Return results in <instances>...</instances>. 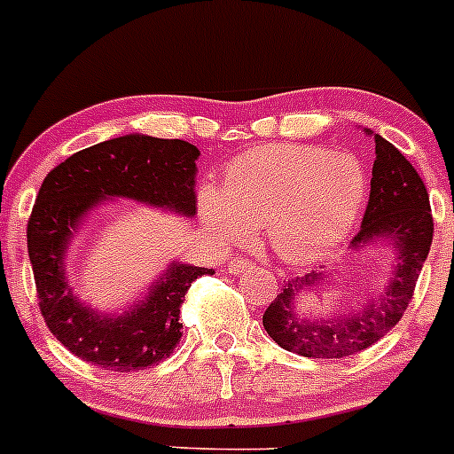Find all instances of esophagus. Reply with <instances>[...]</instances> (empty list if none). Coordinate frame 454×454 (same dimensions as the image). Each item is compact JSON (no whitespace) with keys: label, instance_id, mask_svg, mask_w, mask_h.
<instances>
[{"label":"esophagus","instance_id":"obj_1","mask_svg":"<svg viewBox=\"0 0 454 454\" xmlns=\"http://www.w3.org/2000/svg\"><path fill=\"white\" fill-rule=\"evenodd\" d=\"M228 272H232V275H239V272H246L253 268V263L248 262L246 257H232L231 262H228Z\"/></svg>","mask_w":454,"mask_h":454}]
</instances>
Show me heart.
<instances>
[{
	"instance_id": "1",
	"label": "heart",
	"mask_w": 454,
	"mask_h": 454,
	"mask_svg": "<svg viewBox=\"0 0 454 454\" xmlns=\"http://www.w3.org/2000/svg\"><path fill=\"white\" fill-rule=\"evenodd\" d=\"M366 201L355 157L301 144H272L232 161L222 191H201L206 223L223 241L266 228L277 254L312 262L348 237Z\"/></svg>"
}]
</instances>
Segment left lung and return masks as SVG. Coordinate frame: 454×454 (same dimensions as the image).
Instances as JSON below:
<instances>
[{
    "instance_id": "left-lung-1",
    "label": "left lung",
    "mask_w": 454,
    "mask_h": 454,
    "mask_svg": "<svg viewBox=\"0 0 454 454\" xmlns=\"http://www.w3.org/2000/svg\"><path fill=\"white\" fill-rule=\"evenodd\" d=\"M372 135V133H371ZM375 137L377 160L372 166L371 197L364 213L362 231L353 239L355 246L368 244L377 237L393 239L399 248V262L395 268L388 293L364 308L357 315H341L333 321H303L294 315L293 299L297 286L315 281L319 275L284 286L263 312V328L281 348L301 357L341 359L362 353L377 344L390 328L397 325L411 303L419 279L421 266L433 244V213H430L428 191L411 161L390 142L380 135Z\"/></svg>"
}]
</instances>
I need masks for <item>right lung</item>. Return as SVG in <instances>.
<instances>
[{
  "label": "right lung",
  "mask_w": 454,
  "mask_h": 454,
  "mask_svg": "<svg viewBox=\"0 0 454 454\" xmlns=\"http://www.w3.org/2000/svg\"><path fill=\"white\" fill-rule=\"evenodd\" d=\"M197 157L200 151L182 139L126 135L83 148L46 175L26 228L28 257L43 321L74 357L104 371L130 372L164 362L179 344L184 297L192 281L213 275V268L173 263L126 315L101 317L73 294L64 254L79 219L104 197H130L195 215Z\"/></svg>",
  "instance_id": "add662e5"
}]
</instances>
